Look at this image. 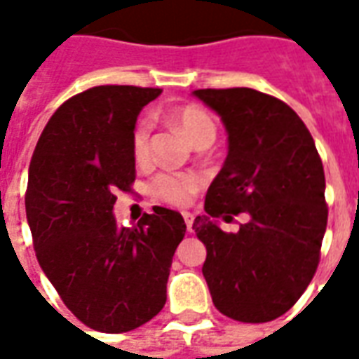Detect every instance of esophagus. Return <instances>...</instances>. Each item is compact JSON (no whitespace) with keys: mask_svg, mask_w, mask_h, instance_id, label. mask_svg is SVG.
<instances>
[{"mask_svg":"<svg viewBox=\"0 0 359 359\" xmlns=\"http://www.w3.org/2000/svg\"><path fill=\"white\" fill-rule=\"evenodd\" d=\"M182 217H184V223H187V229L192 233V225H194V215L192 213H188V211H184L182 213Z\"/></svg>","mask_w":359,"mask_h":359,"instance_id":"1","label":"esophagus"}]
</instances>
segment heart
Masks as SVG:
<instances>
[{"mask_svg":"<svg viewBox=\"0 0 359 359\" xmlns=\"http://www.w3.org/2000/svg\"><path fill=\"white\" fill-rule=\"evenodd\" d=\"M171 123L179 126L188 140L198 148H205L217 136V123L210 111L202 105L187 103L171 111ZM130 149L136 163H146L151 156V125L148 118H138L130 133ZM203 177L200 172L163 171L156 175L149 182V192L159 202L169 203L175 208L190 205L196 194L202 190Z\"/></svg>","mask_w":359,"mask_h":359,"instance_id":"obj_1","label":"heart"}]
</instances>
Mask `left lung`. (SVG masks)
<instances>
[{"label":"left lung","mask_w":359,"mask_h":359,"mask_svg":"<svg viewBox=\"0 0 359 359\" xmlns=\"http://www.w3.org/2000/svg\"><path fill=\"white\" fill-rule=\"evenodd\" d=\"M196 97L223 118L229 156L196 217L202 267L215 308L242 323H267L298 302L316 275L329 208L316 142L296 111L252 88H203ZM247 221L225 233L215 217Z\"/></svg>","instance_id":"obj_1"}]
</instances>
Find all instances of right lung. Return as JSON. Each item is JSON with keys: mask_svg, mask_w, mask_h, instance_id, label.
I'll list each match as a JSON object with an SVG mask.
<instances>
[{"mask_svg": "<svg viewBox=\"0 0 359 359\" xmlns=\"http://www.w3.org/2000/svg\"><path fill=\"white\" fill-rule=\"evenodd\" d=\"M161 88L94 86L69 97L40 134L28 169L27 219L38 264L74 317L126 332L156 317L187 225L154 208L118 226L113 205L136 180L130 133Z\"/></svg>", "mask_w": 359, "mask_h": 359, "instance_id": "1", "label": "right lung"}]
</instances>
